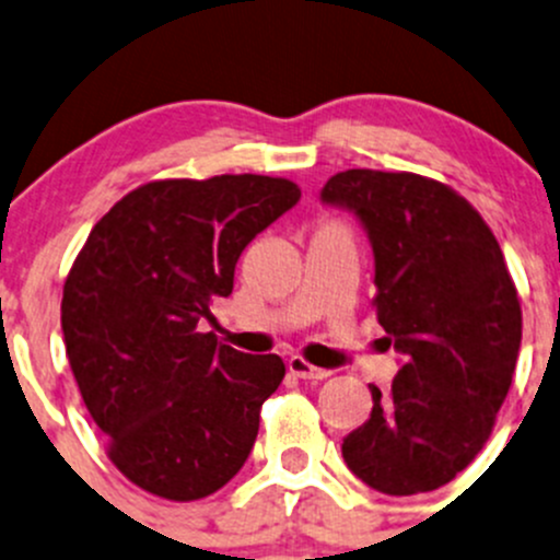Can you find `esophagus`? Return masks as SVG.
<instances>
[{
  "label": "esophagus",
  "mask_w": 560,
  "mask_h": 560,
  "mask_svg": "<svg viewBox=\"0 0 560 560\" xmlns=\"http://www.w3.org/2000/svg\"><path fill=\"white\" fill-rule=\"evenodd\" d=\"M287 369H290V374H295L298 380H312V382H322L330 376V371L327 369H316V365L308 363L306 358H301V354H292L290 360H287Z\"/></svg>",
  "instance_id": "obj_1"
}]
</instances>
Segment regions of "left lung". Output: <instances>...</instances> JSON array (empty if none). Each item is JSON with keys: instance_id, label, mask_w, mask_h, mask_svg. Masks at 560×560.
I'll list each match as a JSON object with an SVG mask.
<instances>
[{"instance_id": "obj_1", "label": "left lung", "mask_w": 560, "mask_h": 560, "mask_svg": "<svg viewBox=\"0 0 560 560\" xmlns=\"http://www.w3.org/2000/svg\"><path fill=\"white\" fill-rule=\"evenodd\" d=\"M374 246L376 319L404 354L393 389L341 453L387 495L436 490L477 457L510 393L523 312L499 241L453 186L417 173L343 171L322 189Z\"/></svg>"}]
</instances>
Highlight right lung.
I'll use <instances>...</instances> for the list:
<instances>
[{
    "instance_id": "obj_1",
    "label": "right lung",
    "mask_w": 560,
    "mask_h": 560,
    "mask_svg": "<svg viewBox=\"0 0 560 560\" xmlns=\"http://www.w3.org/2000/svg\"><path fill=\"white\" fill-rule=\"evenodd\" d=\"M301 200L270 175L149 180L94 224L65 281L61 330L113 466L145 493L197 501L246 463L279 354L200 332L248 241Z\"/></svg>"
}]
</instances>
